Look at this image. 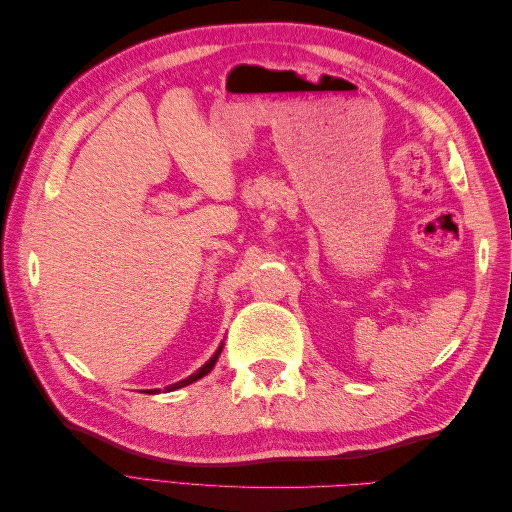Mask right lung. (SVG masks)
Returning a JSON list of instances; mask_svg holds the SVG:
<instances>
[{
    "label": "right lung",
    "mask_w": 512,
    "mask_h": 512,
    "mask_svg": "<svg viewBox=\"0 0 512 512\" xmlns=\"http://www.w3.org/2000/svg\"><path fill=\"white\" fill-rule=\"evenodd\" d=\"M222 348H224V344L218 348V350H215V354L211 356V359L203 365V367H200L198 371H196V374H192L190 378H185V380H181V382H175V384H170V386H166V389L168 391H175V389H181V386H188V384H192V382H196V380H200V378H203V376H207L209 374V371L213 369V365H215V361H218L220 359V352H222ZM151 393H156V391H151Z\"/></svg>",
    "instance_id": "add662e5"
}]
</instances>
